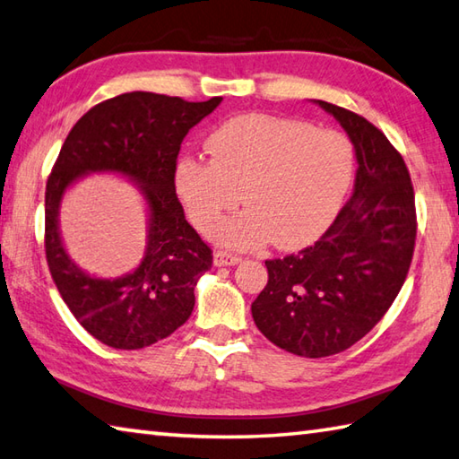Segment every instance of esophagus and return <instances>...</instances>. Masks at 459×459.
<instances>
[{
	"label": "esophagus",
	"instance_id": "esophagus-1",
	"mask_svg": "<svg viewBox=\"0 0 459 459\" xmlns=\"http://www.w3.org/2000/svg\"><path fill=\"white\" fill-rule=\"evenodd\" d=\"M237 263H240L238 255H232L229 251H216L214 253V264L216 266H230V264H237Z\"/></svg>",
	"mask_w": 459,
	"mask_h": 459
}]
</instances>
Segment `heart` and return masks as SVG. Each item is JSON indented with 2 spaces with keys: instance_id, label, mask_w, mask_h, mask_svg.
Returning a JSON list of instances; mask_svg holds the SVG:
<instances>
[{
  "instance_id": "1",
  "label": "heart",
  "mask_w": 459,
  "mask_h": 459,
  "mask_svg": "<svg viewBox=\"0 0 459 459\" xmlns=\"http://www.w3.org/2000/svg\"><path fill=\"white\" fill-rule=\"evenodd\" d=\"M206 152L174 166V193L190 222L211 235L230 211L248 206L221 229V240L255 248L309 245L335 219L351 186L355 148L343 132L273 114H240L206 136Z\"/></svg>"
}]
</instances>
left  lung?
Segmentation results:
<instances>
[{
	"instance_id": "1",
	"label": "left lung",
	"mask_w": 459,
	"mask_h": 459,
	"mask_svg": "<svg viewBox=\"0 0 459 459\" xmlns=\"http://www.w3.org/2000/svg\"><path fill=\"white\" fill-rule=\"evenodd\" d=\"M351 138L355 190L315 245L264 261L251 305L258 331L301 357L345 351L377 325L402 290L415 248L418 214L403 156L363 116L316 100Z\"/></svg>"
}]
</instances>
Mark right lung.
Wrapping results in <instances>:
<instances>
[{
    "label": "right lung",
    "mask_w": 459,
    "mask_h": 459,
    "mask_svg": "<svg viewBox=\"0 0 459 459\" xmlns=\"http://www.w3.org/2000/svg\"><path fill=\"white\" fill-rule=\"evenodd\" d=\"M221 100L186 102L152 91L104 100L74 124L57 154L46 185V261L72 315L108 347L152 345L185 325L195 309L196 281L212 266V248L188 224L172 177L182 140ZM90 169L120 171L140 181L151 206L147 256L122 280L82 273L56 232L63 190Z\"/></svg>",
    "instance_id": "1"
}]
</instances>
